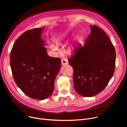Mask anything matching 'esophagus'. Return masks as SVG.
I'll return each mask as SVG.
<instances>
[{
  "mask_svg": "<svg viewBox=\"0 0 127 127\" xmlns=\"http://www.w3.org/2000/svg\"><path fill=\"white\" fill-rule=\"evenodd\" d=\"M68 64V61L66 59H62V64L63 65H65Z\"/></svg>",
  "mask_w": 127,
  "mask_h": 127,
  "instance_id": "esophagus-1",
  "label": "esophagus"
}]
</instances>
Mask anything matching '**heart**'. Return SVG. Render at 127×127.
I'll return each mask as SVG.
<instances>
[{
    "instance_id": "obj_1",
    "label": "heart",
    "mask_w": 127,
    "mask_h": 127,
    "mask_svg": "<svg viewBox=\"0 0 127 127\" xmlns=\"http://www.w3.org/2000/svg\"><path fill=\"white\" fill-rule=\"evenodd\" d=\"M63 40V36H61L58 37L57 38V42L58 43V44H61L62 41ZM50 49L55 53V54H58L60 52V50L59 48H58L56 45L54 44H50ZM67 52L70 54L74 53L75 52V48L73 46H71L70 47L67 49Z\"/></svg>"
}]
</instances>
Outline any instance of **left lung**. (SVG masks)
Instances as JSON below:
<instances>
[{
    "label": "left lung",
    "mask_w": 127,
    "mask_h": 127,
    "mask_svg": "<svg viewBox=\"0 0 127 127\" xmlns=\"http://www.w3.org/2000/svg\"><path fill=\"white\" fill-rule=\"evenodd\" d=\"M91 32L84 47L77 46L69 60L74 70V88L86 97L101 93L112 78L115 69V51L108 36L97 26L90 25Z\"/></svg>",
    "instance_id": "1"
}]
</instances>
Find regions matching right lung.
Listing matches in <instances>:
<instances>
[{"instance_id":"right-lung-1","label":"right lung","mask_w":127,"mask_h":127,"mask_svg":"<svg viewBox=\"0 0 127 127\" xmlns=\"http://www.w3.org/2000/svg\"><path fill=\"white\" fill-rule=\"evenodd\" d=\"M44 27L22 34L11 53V67L14 80L23 92L32 99L43 100L54 91L61 60L48 55L41 35Z\"/></svg>"}]
</instances>
